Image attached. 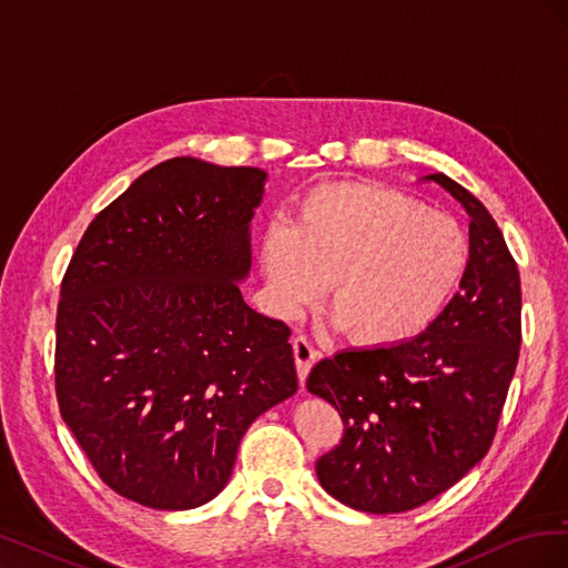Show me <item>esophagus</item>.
Returning <instances> with one entry per match:
<instances>
[{
  "label": "esophagus",
  "instance_id": "34e87169",
  "mask_svg": "<svg viewBox=\"0 0 568 568\" xmlns=\"http://www.w3.org/2000/svg\"><path fill=\"white\" fill-rule=\"evenodd\" d=\"M291 346H294L296 372H298V379H301V384H303V382H305V376H307V372H311V367L315 365L317 351H315L313 343L307 341L305 336H296V338H294V343H291Z\"/></svg>",
  "mask_w": 568,
  "mask_h": 568
}]
</instances>
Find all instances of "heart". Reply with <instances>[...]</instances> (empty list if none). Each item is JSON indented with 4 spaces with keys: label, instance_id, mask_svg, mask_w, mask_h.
<instances>
[{
    "label": "heart",
    "instance_id": "heart-1",
    "mask_svg": "<svg viewBox=\"0 0 568 568\" xmlns=\"http://www.w3.org/2000/svg\"><path fill=\"white\" fill-rule=\"evenodd\" d=\"M261 263L274 305L291 315L329 282L326 311L363 348L424 334L464 280L469 242L448 215L372 182L320 184L296 203L294 225L272 222Z\"/></svg>",
    "mask_w": 568,
    "mask_h": 568
}]
</instances>
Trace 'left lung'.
Listing matches in <instances>:
<instances>
[{
	"mask_svg": "<svg viewBox=\"0 0 568 568\" xmlns=\"http://www.w3.org/2000/svg\"><path fill=\"white\" fill-rule=\"evenodd\" d=\"M469 215L459 291L424 334L400 346L320 359L307 390L343 419L315 464L322 488L369 514L415 509L486 457L521 346V280L500 227L467 189L436 173Z\"/></svg>",
	"mask_w": 568,
	"mask_h": 568,
	"instance_id": "8db88e82",
	"label": "left lung"
}]
</instances>
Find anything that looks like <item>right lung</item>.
Instances as JSON below:
<instances>
[{
	"mask_svg": "<svg viewBox=\"0 0 568 568\" xmlns=\"http://www.w3.org/2000/svg\"><path fill=\"white\" fill-rule=\"evenodd\" d=\"M265 170L170 159L82 234L57 311V400L99 478L151 509L227 486L246 428L298 388L291 329L246 305Z\"/></svg>",
	"mask_w": 568,
	"mask_h": 568,
	"instance_id": "add662e5",
	"label": "right lung"
}]
</instances>
